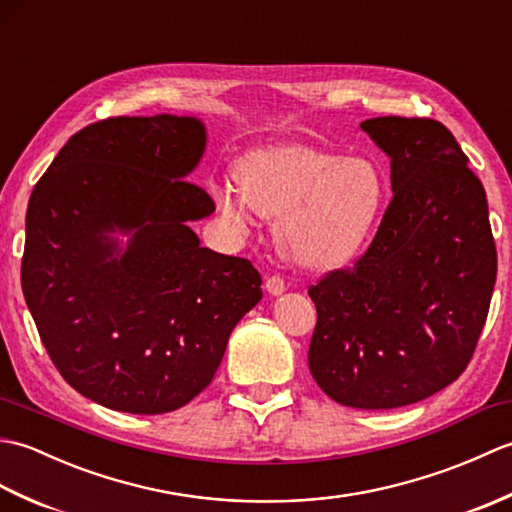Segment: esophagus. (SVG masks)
Segmentation results:
<instances>
[{"label": "esophagus", "mask_w": 512, "mask_h": 512, "mask_svg": "<svg viewBox=\"0 0 512 512\" xmlns=\"http://www.w3.org/2000/svg\"><path fill=\"white\" fill-rule=\"evenodd\" d=\"M264 288L270 292V295L277 297V295H281V292H286V281L279 275H273L264 281Z\"/></svg>", "instance_id": "34e87169"}]
</instances>
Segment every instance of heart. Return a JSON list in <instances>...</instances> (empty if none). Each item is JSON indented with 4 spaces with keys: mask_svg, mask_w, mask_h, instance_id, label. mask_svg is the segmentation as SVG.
<instances>
[{
    "mask_svg": "<svg viewBox=\"0 0 512 512\" xmlns=\"http://www.w3.org/2000/svg\"><path fill=\"white\" fill-rule=\"evenodd\" d=\"M237 184H220L222 215L244 228L250 215L279 217L277 242L306 268H332L358 253L385 209L376 162L299 143L264 147L237 165Z\"/></svg>",
    "mask_w": 512,
    "mask_h": 512,
    "instance_id": "1",
    "label": "heart"
}]
</instances>
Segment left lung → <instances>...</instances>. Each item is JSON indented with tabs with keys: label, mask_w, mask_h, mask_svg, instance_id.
<instances>
[{
	"label": "left lung",
	"mask_w": 512,
	"mask_h": 512,
	"mask_svg": "<svg viewBox=\"0 0 512 512\" xmlns=\"http://www.w3.org/2000/svg\"><path fill=\"white\" fill-rule=\"evenodd\" d=\"M361 129L391 160L394 198L365 255L310 286L308 365L341 405L394 409L433 396L469 365L497 250L486 191L447 127L380 116Z\"/></svg>",
	"instance_id": "left-lung-1"
}]
</instances>
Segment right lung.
<instances>
[{"mask_svg":"<svg viewBox=\"0 0 512 512\" xmlns=\"http://www.w3.org/2000/svg\"><path fill=\"white\" fill-rule=\"evenodd\" d=\"M206 147L193 116H116L76 132L32 189L21 288L65 383L99 405L167 413L211 383L262 299L242 257L200 246L215 211L187 180ZM130 235L123 249L111 233Z\"/></svg>","mask_w":512,"mask_h":512,"instance_id":"1","label":"right lung"}]
</instances>
